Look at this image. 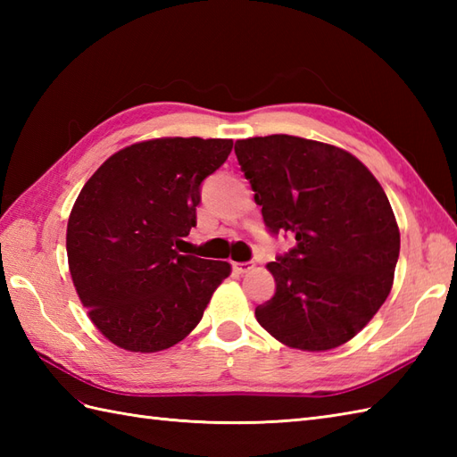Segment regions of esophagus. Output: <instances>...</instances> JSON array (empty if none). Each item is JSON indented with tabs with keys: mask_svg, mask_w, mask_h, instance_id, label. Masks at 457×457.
I'll return each mask as SVG.
<instances>
[{
	"mask_svg": "<svg viewBox=\"0 0 457 457\" xmlns=\"http://www.w3.org/2000/svg\"><path fill=\"white\" fill-rule=\"evenodd\" d=\"M251 269H253V263H234V270H236V273H239V275L249 273Z\"/></svg>",
	"mask_w": 457,
	"mask_h": 457,
	"instance_id": "obj_1",
	"label": "esophagus"
}]
</instances>
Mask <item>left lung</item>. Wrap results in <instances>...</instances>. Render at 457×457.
I'll return each mask as SVG.
<instances>
[{
  "mask_svg": "<svg viewBox=\"0 0 457 457\" xmlns=\"http://www.w3.org/2000/svg\"><path fill=\"white\" fill-rule=\"evenodd\" d=\"M236 154L269 231L296 239L267 263L277 293L257 322L303 352L344 345L393 288L401 234L383 187L352 153L296 135L239 139Z\"/></svg>",
  "mask_w": 457,
  "mask_h": 457,
  "instance_id": "1",
  "label": "left lung"
}]
</instances>
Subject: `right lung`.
I'll return each instance as SVG.
<instances>
[{
  "label": "right lung",
  "instance_id": "add662e5",
  "mask_svg": "<svg viewBox=\"0 0 457 457\" xmlns=\"http://www.w3.org/2000/svg\"><path fill=\"white\" fill-rule=\"evenodd\" d=\"M231 139L159 137L113 153L84 184L66 228L68 269L98 332L125 352L182 342L231 273L228 261L180 255L196 226L202 180Z\"/></svg>",
  "mask_w": 457,
  "mask_h": 457
}]
</instances>
